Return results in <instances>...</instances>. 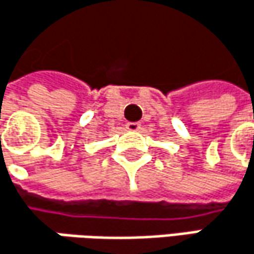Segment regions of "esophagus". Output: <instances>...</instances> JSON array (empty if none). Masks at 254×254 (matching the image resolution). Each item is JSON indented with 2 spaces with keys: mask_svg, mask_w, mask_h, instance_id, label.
I'll list each match as a JSON object with an SVG mask.
<instances>
[{
  "mask_svg": "<svg viewBox=\"0 0 254 254\" xmlns=\"http://www.w3.org/2000/svg\"><path fill=\"white\" fill-rule=\"evenodd\" d=\"M127 130H132V132H136V130L141 129V125L138 122H129V124H127Z\"/></svg>",
  "mask_w": 254,
  "mask_h": 254,
  "instance_id": "esophagus-1",
  "label": "esophagus"
}]
</instances>
